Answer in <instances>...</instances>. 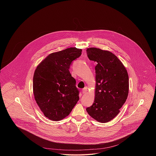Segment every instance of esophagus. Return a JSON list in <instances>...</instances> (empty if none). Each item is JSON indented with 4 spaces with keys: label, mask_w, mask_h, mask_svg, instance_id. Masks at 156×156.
Wrapping results in <instances>:
<instances>
[{
    "label": "esophagus",
    "mask_w": 156,
    "mask_h": 156,
    "mask_svg": "<svg viewBox=\"0 0 156 156\" xmlns=\"http://www.w3.org/2000/svg\"><path fill=\"white\" fill-rule=\"evenodd\" d=\"M82 93L83 94H87L88 93V90L87 88H84L83 89H82Z\"/></svg>",
    "instance_id": "1"
}]
</instances>
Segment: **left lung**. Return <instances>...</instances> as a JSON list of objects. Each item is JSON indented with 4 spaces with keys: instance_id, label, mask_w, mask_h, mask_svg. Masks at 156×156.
<instances>
[{
    "instance_id": "8db88e82",
    "label": "left lung",
    "mask_w": 156,
    "mask_h": 156,
    "mask_svg": "<svg viewBox=\"0 0 156 156\" xmlns=\"http://www.w3.org/2000/svg\"><path fill=\"white\" fill-rule=\"evenodd\" d=\"M95 66V100L87 108L89 115L96 121L105 123L119 113L129 94V75L126 67L113 53L95 47L87 50Z\"/></svg>"
}]
</instances>
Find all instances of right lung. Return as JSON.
I'll list each match as a JSON object with an SVG mask.
<instances>
[{"mask_svg":"<svg viewBox=\"0 0 156 156\" xmlns=\"http://www.w3.org/2000/svg\"><path fill=\"white\" fill-rule=\"evenodd\" d=\"M82 51L70 47L52 53L35 69L33 78L35 100L45 116L50 120L65 118L79 100L76 82L69 68Z\"/></svg>","mask_w":156,"mask_h":156,"instance_id":"1","label":"right lung"}]
</instances>
